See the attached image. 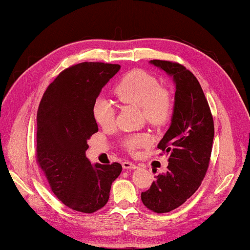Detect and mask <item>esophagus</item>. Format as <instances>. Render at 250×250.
Returning a JSON list of instances; mask_svg holds the SVG:
<instances>
[{"instance_id":"obj_1","label":"esophagus","mask_w":250,"mask_h":250,"mask_svg":"<svg viewBox=\"0 0 250 250\" xmlns=\"http://www.w3.org/2000/svg\"><path fill=\"white\" fill-rule=\"evenodd\" d=\"M122 167L125 168V170H134V168H137L138 167L133 164L132 162H129V161H125L124 163H122Z\"/></svg>"}]
</instances>
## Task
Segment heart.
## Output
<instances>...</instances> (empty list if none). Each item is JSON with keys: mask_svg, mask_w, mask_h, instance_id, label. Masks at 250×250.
Returning <instances> with one entry per match:
<instances>
[{"mask_svg": "<svg viewBox=\"0 0 250 250\" xmlns=\"http://www.w3.org/2000/svg\"><path fill=\"white\" fill-rule=\"evenodd\" d=\"M115 95L121 103L141 108L145 119L152 125H163L171 113V99L167 91L160 86L154 76L143 70H132L125 74L115 87ZM95 121L104 128H109L115 121V109L107 100L97 99L92 107ZM150 139L146 133L131 134L125 140L130 151L147 146Z\"/></svg>", "mask_w": 250, "mask_h": 250, "instance_id": "heart-1", "label": "heart"}]
</instances>
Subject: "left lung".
Instances as JSON below:
<instances>
[{"instance_id":"obj_1","label":"left lung","mask_w":250,"mask_h":250,"mask_svg":"<svg viewBox=\"0 0 250 250\" xmlns=\"http://www.w3.org/2000/svg\"><path fill=\"white\" fill-rule=\"evenodd\" d=\"M172 77L175 84L170 128L158 147L168 155L167 171L154 176L141 200L155 213L181 206L200 188L209 164L214 121L200 83L184 66L167 61H150Z\"/></svg>"}]
</instances>
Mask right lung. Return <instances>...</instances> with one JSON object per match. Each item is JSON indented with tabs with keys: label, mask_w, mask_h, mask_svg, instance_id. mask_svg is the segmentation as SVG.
<instances>
[{
	"label": "right lung",
	"mask_w": 250,
	"mask_h": 250,
	"mask_svg": "<svg viewBox=\"0 0 250 250\" xmlns=\"http://www.w3.org/2000/svg\"><path fill=\"white\" fill-rule=\"evenodd\" d=\"M120 65L80 62L59 74L37 110V162L53 193L69 208L94 213L109 200L119 163L91 164L87 140L98 132L92 107Z\"/></svg>",
	"instance_id": "add662e5"
}]
</instances>
